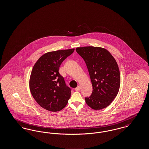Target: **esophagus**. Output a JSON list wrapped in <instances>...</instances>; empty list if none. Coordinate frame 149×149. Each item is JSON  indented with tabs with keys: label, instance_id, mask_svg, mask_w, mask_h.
Wrapping results in <instances>:
<instances>
[{
	"label": "esophagus",
	"instance_id": "obj_1",
	"mask_svg": "<svg viewBox=\"0 0 149 149\" xmlns=\"http://www.w3.org/2000/svg\"><path fill=\"white\" fill-rule=\"evenodd\" d=\"M80 90V86H78L76 88H75V91H79Z\"/></svg>",
	"mask_w": 149,
	"mask_h": 149
}]
</instances>
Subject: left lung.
Instances as JSON below:
<instances>
[{
    "instance_id": "obj_1",
    "label": "left lung",
    "mask_w": 149,
    "mask_h": 149,
    "mask_svg": "<svg viewBox=\"0 0 149 149\" xmlns=\"http://www.w3.org/2000/svg\"><path fill=\"white\" fill-rule=\"evenodd\" d=\"M76 51L86 65L93 92L85 97L86 103L95 110L108 106L116 97L120 87L118 66L111 53L99 47H77Z\"/></svg>"
}]
</instances>
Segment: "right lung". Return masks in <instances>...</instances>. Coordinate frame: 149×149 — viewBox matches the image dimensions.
Wrapping results in <instances>:
<instances>
[{"mask_svg":"<svg viewBox=\"0 0 149 149\" xmlns=\"http://www.w3.org/2000/svg\"><path fill=\"white\" fill-rule=\"evenodd\" d=\"M74 50L49 52L40 57L33 66L29 79L30 91L36 102L47 111H61L70 98L71 89L66 85L58 69Z\"/></svg>","mask_w":149,"mask_h":149,"instance_id":"obj_1","label":"right lung"}]
</instances>
